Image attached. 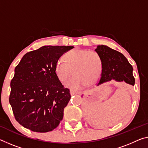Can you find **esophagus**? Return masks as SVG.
Masks as SVG:
<instances>
[{
  "mask_svg": "<svg viewBox=\"0 0 148 148\" xmlns=\"http://www.w3.org/2000/svg\"><path fill=\"white\" fill-rule=\"evenodd\" d=\"M70 93L71 95H73L75 94H80L81 93V92H79V91H74V90H70Z\"/></svg>",
  "mask_w": 148,
  "mask_h": 148,
  "instance_id": "obj_1",
  "label": "esophagus"
}]
</instances>
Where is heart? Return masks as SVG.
Returning <instances> with one entry per match:
<instances>
[{"label":"heart","instance_id":"obj_1","mask_svg":"<svg viewBox=\"0 0 148 148\" xmlns=\"http://www.w3.org/2000/svg\"><path fill=\"white\" fill-rule=\"evenodd\" d=\"M74 74L66 86L72 89H79L91 85L99 79L102 71V60L95 51L74 49L64 56V60L59 59L56 63L55 72L58 79L65 82Z\"/></svg>","mask_w":148,"mask_h":148}]
</instances>
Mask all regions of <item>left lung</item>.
Returning <instances> with one entry per match:
<instances>
[{
	"label": "left lung",
	"mask_w": 148,
	"mask_h": 148,
	"mask_svg": "<svg viewBox=\"0 0 148 148\" xmlns=\"http://www.w3.org/2000/svg\"><path fill=\"white\" fill-rule=\"evenodd\" d=\"M95 51L100 56L102 60L101 76L97 86L111 79L118 82H125L134 86L135 79L132 74V66L123 54L103 45H97Z\"/></svg>",
	"instance_id": "obj_1"
}]
</instances>
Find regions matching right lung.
Here are the masks:
<instances>
[{
  "instance_id": "obj_1",
  "label": "right lung",
  "mask_w": 148,
  "mask_h": 148,
  "mask_svg": "<svg viewBox=\"0 0 148 148\" xmlns=\"http://www.w3.org/2000/svg\"><path fill=\"white\" fill-rule=\"evenodd\" d=\"M73 46L41 47L23 55L11 80L9 102L16 120L36 132L59 125L71 96L55 72L56 63Z\"/></svg>"
}]
</instances>
